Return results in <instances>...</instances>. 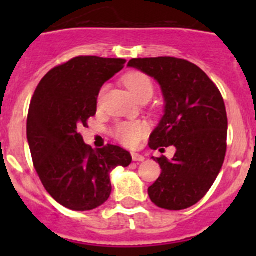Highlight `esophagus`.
Returning a JSON list of instances; mask_svg holds the SVG:
<instances>
[{"label":"esophagus","instance_id":"obj_1","mask_svg":"<svg viewBox=\"0 0 256 256\" xmlns=\"http://www.w3.org/2000/svg\"><path fill=\"white\" fill-rule=\"evenodd\" d=\"M132 160H133V162H144V156L141 155V154H136V152H133V154H132Z\"/></svg>","mask_w":256,"mask_h":256}]
</instances>
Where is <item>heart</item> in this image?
Segmentation results:
<instances>
[{
    "instance_id": "obj_1",
    "label": "heart",
    "mask_w": 256,
    "mask_h": 256,
    "mask_svg": "<svg viewBox=\"0 0 256 256\" xmlns=\"http://www.w3.org/2000/svg\"><path fill=\"white\" fill-rule=\"evenodd\" d=\"M126 87L130 91V94L138 101L148 98L154 94V82L151 76L140 70H130L126 73L122 78ZM105 94V87L101 88L97 96V104L101 105ZM148 133V126L144 122L132 120V122H118L112 128V137L118 142H120L124 146L133 148L138 144L144 134Z\"/></svg>"
}]
</instances>
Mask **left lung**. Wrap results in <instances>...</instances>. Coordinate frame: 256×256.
Here are the masks:
<instances>
[{"instance_id":"obj_1","label":"left lung","mask_w":256,"mask_h":256,"mask_svg":"<svg viewBox=\"0 0 256 256\" xmlns=\"http://www.w3.org/2000/svg\"><path fill=\"white\" fill-rule=\"evenodd\" d=\"M128 65L154 76L164 94L165 114L148 146L177 148L172 160L154 159L162 174L148 187V196L162 209H187L206 195L224 162L228 120L223 97L198 65L183 58H132Z\"/></svg>"}]
</instances>
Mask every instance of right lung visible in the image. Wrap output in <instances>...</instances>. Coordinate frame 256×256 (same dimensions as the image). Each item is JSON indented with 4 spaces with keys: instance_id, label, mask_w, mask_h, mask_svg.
Masks as SVG:
<instances>
[{
    "instance_id": "right-lung-1",
    "label": "right lung",
    "mask_w": 256,
    "mask_h": 256,
    "mask_svg": "<svg viewBox=\"0 0 256 256\" xmlns=\"http://www.w3.org/2000/svg\"><path fill=\"white\" fill-rule=\"evenodd\" d=\"M124 64V58L76 56L52 68L32 97L26 137L33 165L46 191L68 209L102 205L112 194L110 172L132 162L116 144L94 150L79 132L96 115L102 84Z\"/></svg>"
}]
</instances>
